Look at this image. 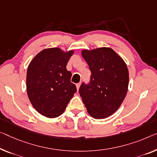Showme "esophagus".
Wrapping results in <instances>:
<instances>
[{
	"label": "esophagus",
	"mask_w": 157,
	"mask_h": 157,
	"mask_svg": "<svg viewBox=\"0 0 157 157\" xmlns=\"http://www.w3.org/2000/svg\"><path fill=\"white\" fill-rule=\"evenodd\" d=\"M80 85H81V83H78V84H76V87H77V90H78V91L79 90V86H80Z\"/></svg>",
	"instance_id": "34e87169"
}]
</instances>
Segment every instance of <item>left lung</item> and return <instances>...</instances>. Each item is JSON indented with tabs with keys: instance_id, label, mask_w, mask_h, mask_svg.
<instances>
[{
	"instance_id": "8db88e82",
	"label": "left lung",
	"mask_w": 157,
	"mask_h": 157,
	"mask_svg": "<svg viewBox=\"0 0 157 157\" xmlns=\"http://www.w3.org/2000/svg\"><path fill=\"white\" fill-rule=\"evenodd\" d=\"M92 72L90 82L82 83L79 93L88 113L96 119L107 118L118 109L129 84L125 63L113 49L102 47L82 51Z\"/></svg>"
}]
</instances>
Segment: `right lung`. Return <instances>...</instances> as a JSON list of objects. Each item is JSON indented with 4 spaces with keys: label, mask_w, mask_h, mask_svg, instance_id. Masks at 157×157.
<instances>
[{
    "label": "right lung",
    "mask_w": 157,
    "mask_h": 157,
    "mask_svg": "<svg viewBox=\"0 0 157 157\" xmlns=\"http://www.w3.org/2000/svg\"><path fill=\"white\" fill-rule=\"evenodd\" d=\"M74 51L59 48L42 50L32 60L27 71V92L34 108L49 118L63 113L77 92L71 82L72 73L66 69Z\"/></svg>",
    "instance_id": "add662e5"
}]
</instances>
